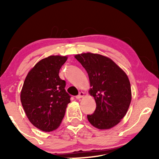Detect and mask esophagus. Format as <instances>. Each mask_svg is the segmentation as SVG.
Returning <instances> with one entry per match:
<instances>
[{"mask_svg":"<svg viewBox=\"0 0 159 159\" xmlns=\"http://www.w3.org/2000/svg\"><path fill=\"white\" fill-rule=\"evenodd\" d=\"M84 93L83 92H80L79 95L76 96V98H77V100H80V98H82L84 96Z\"/></svg>","mask_w":159,"mask_h":159,"instance_id":"obj_1","label":"esophagus"}]
</instances>
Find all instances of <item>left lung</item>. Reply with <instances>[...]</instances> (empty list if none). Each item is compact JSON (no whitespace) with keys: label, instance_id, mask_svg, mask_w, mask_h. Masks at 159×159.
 Returning a JSON list of instances; mask_svg holds the SVG:
<instances>
[{"label":"left lung","instance_id":"obj_1","mask_svg":"<svg viewBox=\"0 0 159 159\" xmlns=\"http://www.w3.org/2000/svg\"><path fill=\"white\" fill-rule=\"evenodd\" d=\"M75 58L88 72L89 93L94 97L96 108L88 119L100 129H111L127 114L132 99L130 82L126 73L111 58L100 54L86 53Z\"/></svg>","mask_w":159,"mask_h":159}]
</instances>
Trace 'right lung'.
Masks as SVG:
<instances>
[{
    "instance_id": "obj_1",
    "label": "right lung",
    "mask_w": 159,
    "mask_h": 159,
    "mask_svg": "<svg viewBox=\"0 0 159 159\" xmlns=\"http://www.w3.org/2000/svg\"><path fill=\"white\" fill-rule=\"evenodd\" d=\"M66 56H50L37 63L25 78L21 91V105L28 119L43 132L57 129L64 118L71 96L59 70Z\"/></svg>"
}]
</instances>
